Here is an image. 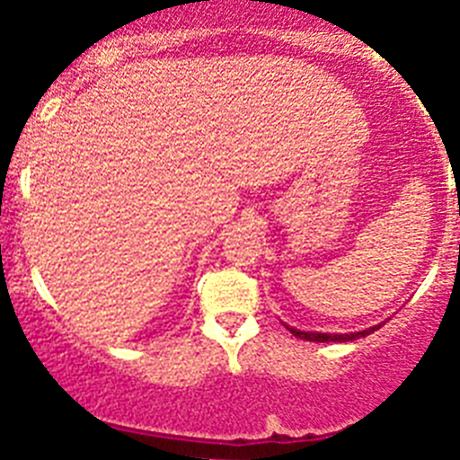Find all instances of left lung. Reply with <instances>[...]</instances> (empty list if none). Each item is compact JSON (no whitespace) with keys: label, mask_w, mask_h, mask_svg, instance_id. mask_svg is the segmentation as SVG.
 I'll list each match as a JSON object with an SVG mask.
<instances>
[{"label":"left lung","mask_w":460,"mask_h":460,"mask_svg":"<svg viewBox=\"0 0 460 460\" xmlns=\"http://www.w3.org/2000/svg\"><path fill=\"white\" fill-rule=\"evenodd\" d=\"M286 329H290V333L302 341H311V342H347V341H356V338H366L370 333H375L379 327H370L366 332H356V333H320V332H299V329H293L286 324Z\"/></svg>","instance_id":"8db88e82"}]
</instances>
